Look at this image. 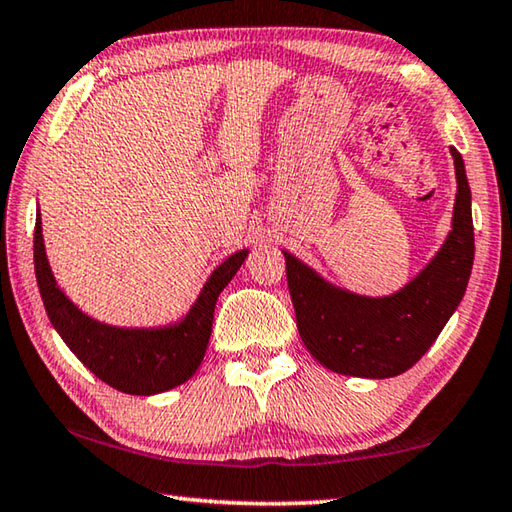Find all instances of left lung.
<instances>
[{"label": "left lung", "mask_w": 512, "mask_h": 512, "mask_svg": "<svg viewBox=\"0 0 512 512\" xmlns=\"http://www.w3.org/2000/svg\"><path fill=\"white\" fill-rule=\"evenodd\" d=\"M452 231L436 258L393 297L337 290L288 251L285 272L303 344L326 369L357 378H393L411 369L441 335L468 288L474 227L465 166L454 148Z\"/></svg>", "instance_id": "8db88e82"}]
</instances>
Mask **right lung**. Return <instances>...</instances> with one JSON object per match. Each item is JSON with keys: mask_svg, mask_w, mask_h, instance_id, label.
Masks as SVG:
<instances>
[{"mask_svg": "<svg viewBox=\"0 0 512 512\" xmlns=\"http://www.w3.org/2000/svg\"><path fill=\"white\" fill-rule=\"evenodd\" d=\"M247 249L229 256L206 281L184 321L170 328H114L98 324L71 303L53 279L44 254L40 213L35 215V279L53 328L98 380L132 396H152L184 384L202 364L213 328L215 301L245 263Z\"/></svg>", "mask_w": 512, "mask_h": 512, "instance_id": "obj_1", "label": "right lung"}]
</instances>
